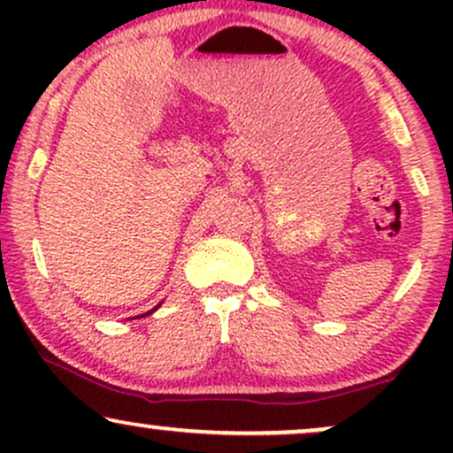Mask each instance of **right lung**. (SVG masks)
<instances>
[{"mask_svg": "<svg viewBox=\"0 0 453 453\" xmlns=\"http://www.w3.org/2000/svg\"><path fill=\"white\" fill-rule=\"evenodd\" d=\"M155 309H157V306H155ZM155 309H153V311H155ZM153 311H149V313H153ZM149 313H147V315H149ZM142 317H144V315H142Z\"/></svg>", "mask_w": 453, "mask_h": 453, "instance_id": "1", "label": "right lung"}]
</instances>
